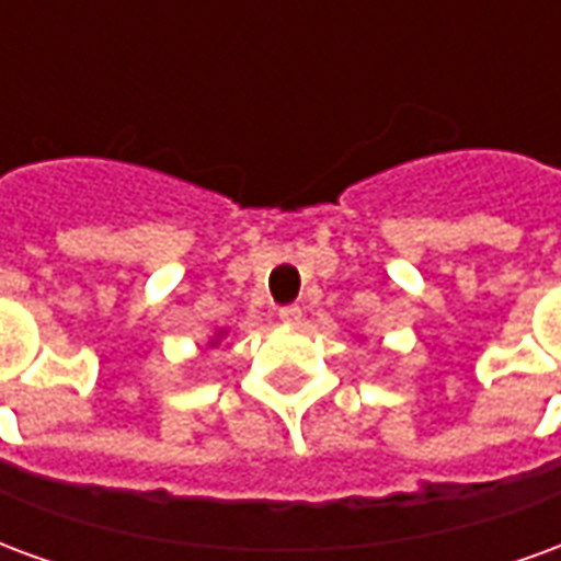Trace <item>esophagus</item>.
<instances>
[{"mask_svg": "<svg viewBox=\"0 0 561 561\" xmlns=\"http://www.w3.org/2000/svg\"><path fill=\"white\" fill-rule=\"evenodd\" d=\"M279 321L282 324H288V328H297V324L304 321V309H300V306H282Z\"/></svg>", "mask_w": 561, "mask_h": 561, "instance_id": "esophagus-1", "label": "esophagus"}]
</instances>
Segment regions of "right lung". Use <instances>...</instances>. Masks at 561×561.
I'll return each instance as SVG.
<instances>
[{
  "label": "right lung",
  "instance_id": "right-lung-1",
  "mask_svg": "<svg viewBox=\"0 0 561 561\" xmlns=\"http://www.w3.org/2000/svg\"><path fill=\"white\" fill-rule=\"evenodd\" d=\"M225 336H228V328L216 330V333H213V336H209V340H207V348H216V345H219V342L225 340Z\"/></svg>",
  "mask_w": 561,
  "mask_h": 561
}]
</instances>
